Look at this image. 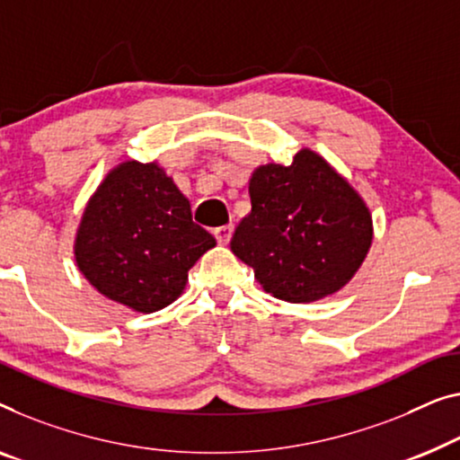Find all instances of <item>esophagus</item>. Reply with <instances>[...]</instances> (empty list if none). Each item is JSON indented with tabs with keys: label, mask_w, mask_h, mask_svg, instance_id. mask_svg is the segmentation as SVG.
I'll return each mask as SVG.
<instances>
[{
	"label": "esophagus",
	"mask_w": 460,
	"mask_h": 460,
	"mask_svg": "<svg viewBox=\"0 0 460 460\" xmlns=\"http://www.w3.org/2000/svg\"><path fill=\"white\" fill-rule=\"evenodd\" d=\"M232 232H234V226H232V224L219 226V228L214 230V236H216V241L219 244H228L230 238H232Z\"/></svg>",
	"instance_id": "esophagus-1"
}]
</instances>
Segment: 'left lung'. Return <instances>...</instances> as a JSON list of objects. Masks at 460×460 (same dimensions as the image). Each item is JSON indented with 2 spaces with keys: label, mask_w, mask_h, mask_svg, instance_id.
I'll return each mask as SVG.
<instances>
[{
  "label": "left lung",
  "mask_w": 460,
  "mask_h": 460,
  "mask_svg": "<svg viewBox=\"0 0 460 460\" xmlns=\"http://www.w3.org/2000/svg\"><path fill=\"white\" fill-rule=\"evenodd\" d=\"M251 214L230 249L268 295L313 303L334 295L361 268L374 241L363 197L309 147L290 165H259L249 178Z\"/></svg>",
  "instance_id": "8db88e82"
}]
</instances>
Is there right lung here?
Returning <instances> with one entry per match:
<instances>
[{"label": "right lung", "instance_id": "add662e5", "mask_svg": "<svg viewBox=\"0 0 460 460\" xmlns=\"http://www.w3.org/2000/svg\"><path fill=\"white\" fill-rule=\"evenodd\" d=\"M214 246L216 238L192 222L189 199L162 165L126 159L86 203L75 261L99 295L153 313L182 295L189 270Z\"/></svg>", "mask_w": 460, "mask_h": 460}]
</instances>
